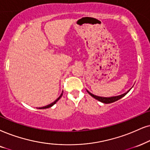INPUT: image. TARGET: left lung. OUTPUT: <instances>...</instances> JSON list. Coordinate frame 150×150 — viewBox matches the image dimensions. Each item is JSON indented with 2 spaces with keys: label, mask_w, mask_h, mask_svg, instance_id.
Returning <instances> with one entry per match:
<instances>
[{
  "label": "left lung",
  "mask_w": 150,
  "mask_h": 150,
  "mask_svg": "<svg viewBox=\"0 0 150 150\" xmlns=\"http://www.w3.org/2000/svg\"><path fill=\"white\" fill-rule=\"evenodd\" d=\"M129 91H130V89L127 92L125 93L122 94V95H120V96H115V97H111V98L99 97V96H95V95H93V94L89 92V91H87V92H88V93H89V95H91V96L93 98H94L95 99L99 100L100 102H103V103H105V104H110V103H112V102H114L115 101H117V100H120V98H122V97H124V96H125V95Z\"/></svg>",
  "instance_id": "1"
}]
</instances>
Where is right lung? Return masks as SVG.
Masks as SVG:
<instances>
[{
	"instance_id": "right-lung-1",
	"label": "right lung",
	"mask_w": 150,
	"mask_h": 150,
	"mask_svg": "<svg viewBox=\"0 0 150 150\" xmlns=\"http://www.w3.org/2000/svg\"><path fill=\"white\" fill-rule=\"evenodd\" d=\"M62 95H61V96H59V98H57V100H55V101H54V102H52V103H51V104H50V105H48L45 106V107H39V109H47V108L51 107H52V106H53V105H54V104H55V103H56V102H57V101H58V100L60 99V98H61V97H62Z\"/></svg>"
}]
</instances>
